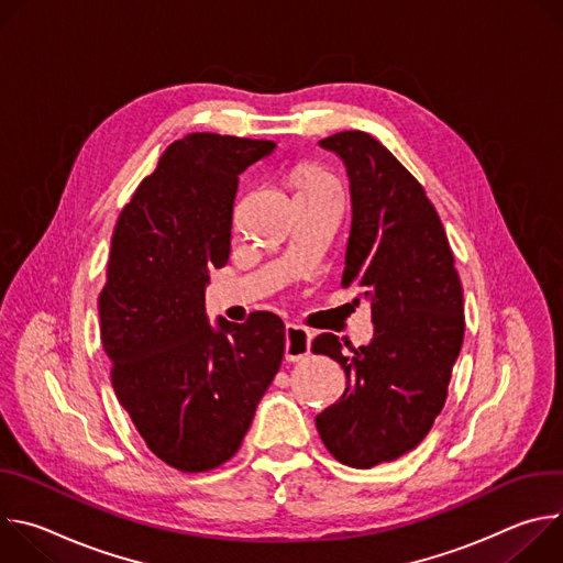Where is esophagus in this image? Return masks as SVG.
Returning <instances> with one entry per match:
<instances>
[{"instance_id":"esophagus-1","label":"esophagus","mask_w":563,"mask_h":563,"mask_svg":"<svg viewBox=\"0 0 563 563\" xmlns=\"http://www.w3.org/2000/svg\"><path fill=\"white\" fill-rule=\"evenodd\" d=\"M313 332L307 328H300L296 323L285 325V358L287 361H300L311 350Z\"/></svg>"}]
</instances>
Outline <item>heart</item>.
Masks as SVG:
<instances>
[{
	"label": "heart",
	"instance_id": "1",
	"mask_svg": "<svg viewBox=\"0 0 563 563\" xmlns=\"http://www.w3.org/2000/svg\"><path fill=\"white\" fill-rule=\"evenodd\" d=\"M313 185H334V180L330 176H325V174H320V172H311V169L302 172L300 189L302 187H313Z\"/></svg>",
	"mask_w": 563,
	"mask_h": 563
}]
</instances>
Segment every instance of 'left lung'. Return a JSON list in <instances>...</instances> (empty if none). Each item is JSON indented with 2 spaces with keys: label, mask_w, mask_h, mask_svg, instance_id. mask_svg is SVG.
I'll list each match as a JSON object with an SVG mask.
<instances>
[{
  "label": "left lung",
  "mask_w": 563,
  "mask_h": 563,
  "mask_svg": "<svg viewBox=\"0 0 563 563\" xmlns=\"http://www.w3.org/2000/svg\"><path fill=\"white\" fill-rule=\"evenodd\" d=\"M341 157L352 227L343 285L369 302L374 339L352 354L336 334L311 350L341 363L345 391L316 417L345 465L374 467L417 448L443 410L463 343V289L437 209L410 172L369 133L318 142Z\"/></svg>",
  "instance_id": "obj_1"
}]
</instances>
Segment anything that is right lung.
<instances>
[{
	"label": "right lung",
	"mask_w": 563,
	"mask_h": 563,
	"mask_svg": "<svg viewBox=\"0 0 563 563\" xmlns=\"http://www.w3.org/2000/svg\"><path fill=\"white\" fill-rule=\"evenodd\" d=\"M274 142L189 133L167 146L122 209L100 294V336L120 406L148 450L183 472L229 461L283 354L272 311L209 323V269L231 252L238 176Z\"/></svg>",
	"instance_id": "obj_1"
}]
</instances>
